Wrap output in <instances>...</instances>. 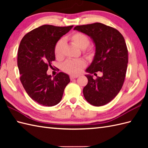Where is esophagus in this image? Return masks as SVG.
<instances>
[{
    "instance_id": "1",
    "label": "esophagus",
    "mask_w": 148,
    "mask_h": 148,
    "mask_svg": "<svg viewBox=\"0 0 148 148\" xmlns=\"http://www.w3.org/2000/svg\"><path fill=\"white\" fill-rule=\"evenodd\" d=\"M77 77H78V76H75V75H71V76H70L71 80L76 79V78H77Z\"/></svg>"
}]
</instances>
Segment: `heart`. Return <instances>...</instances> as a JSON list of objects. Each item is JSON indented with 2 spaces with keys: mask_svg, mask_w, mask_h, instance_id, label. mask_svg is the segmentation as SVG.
<instances>
[{
  "mask_svg": "<svg viewBox=\"0 0 148 148\" xmlns=\"http://www.w3.org/2000/svg\"><path fill=\"white\" fill-rule=\"evenodd\" d=\"M67 39L83 49V54L86 57L91 58L94 54V49L92 47L88 46L90 40L89 37L85 34L81 32H75L67 37ZM65 40L60 39L56 43L54 48V53L56 58L62 60L64 57ZM86 62L82 59L68 60L62 65V70L68 74L76 75L81 73L83 69L86 67Z\"/></svg>",
  "mask_w": 148,
  "mask_h": 148,
  "instance_id": "obj_1",
  "label": "heart"
}]
</instances>
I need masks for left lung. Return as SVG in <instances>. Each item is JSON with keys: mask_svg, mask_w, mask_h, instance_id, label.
I'll return each mask as SVG.
<instances>
[{"mask_svg": "<svg viewBox=\"0 0 148 148\" xmlns=\"http://www.w3.org/2000/svg\"><path fill=\"white\" fill-rule=\"evenodd\" d=\"M74 30L91 37L95 45V55L86 72L88 83L83 88L84 98L90 104L102 106L111 102L123 84L128 64V49L122 34L114 28L101 23L78 25Z\"/></svg>", "mask_w": 148, "mask_h": 148, "instance_id": "obj_1", "label": "left lung"}]
</instances>
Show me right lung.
Listing matches in <instances>:
<instances>
[{
    "mask_svg": "<svg viewBox=\"0 0 148 148\" xmlns=\"http://www.w3.org/2000/svg\"><path fill=\"white\" fill-rule=\"evenodd\" d=\"M72 27L44 25L28 32L21 40L18 51L20 79L28 95L40 105L58 103L70 82L67 74L59 72L51 79L47 71L55 60L56 43Z\"/></svg>",
    "mask_w": 148,
    "mask_h": 148,
    "instance_id": "add662e5",
    "label": "right lung"
}]
</instances>
